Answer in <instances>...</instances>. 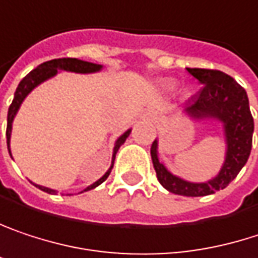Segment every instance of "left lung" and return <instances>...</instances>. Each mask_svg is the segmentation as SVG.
<instances>
[{
  "instance_id": "1",
  "label": "left lung",
  "mask_w": 258,
  "mask_h": 258,
  "mask_svg": "<svg viewBox=\"0 0 258 258\" xmlns=\"http://www.w3.org/2000/svg\"><path fill=\"white\" fill-rule=\"evenodd\" d=\"M187 71L202 84L201 90L185 102L184 113L195 121L218 120L223 123L226 138V157L218 175L205 182H190L171 174L159 162L157 140L151 144V160L159 182L171 193L179 196H208L226 188L246 163L251 145L254 120L245 89L230 76L204 68H187Z\"/></svg>"
}]
</instances>
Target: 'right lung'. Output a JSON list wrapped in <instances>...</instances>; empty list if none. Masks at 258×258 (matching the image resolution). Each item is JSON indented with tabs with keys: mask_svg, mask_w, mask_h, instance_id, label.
<instances>
[{
	"mask_svg": "<svg viewBox=\"0 0 258 258\" xmlns=\"http://www.w3.org/2000/svg\"><path fill=\"white\" fill-rule=\"evenodd\" d=\"M102 70V65H98V63H92V62H86V60H80V59H76V57H62V59H53V60H47L41 65H38L35 70H32L23 80L19 83L16 92H15V98H13V102L9 108V114H7V132H6V137H7V148H9V153L12 156V151H10V138H12V126H13V120L16 117L17 111L23 102V99L38 86L41 84L43 81L48 80L51 77H54L59 71H70V73H79V74H90V73H98ZM132 129H127L121 137H118V140L115 141L113 150V160H111V166L110 169L99 178L98 181H95L93 184H90L89 187H86L83 191H87V190H92L95 187H98L99 184H102L113 169L114 159H115V153L118 151L120 145L124 144L126 138L129 137ZM37 185V184H35ZM40 190L50 193V195H56L57 191L53 190V188H48V187H43V185H37ZM81 191V193H83Z\"/></svg>",
	"mask_w": 258,
	"mask_h": 258,
	"instance_id": "add662e5",
	"label": "right lung"
}]
</instances>
